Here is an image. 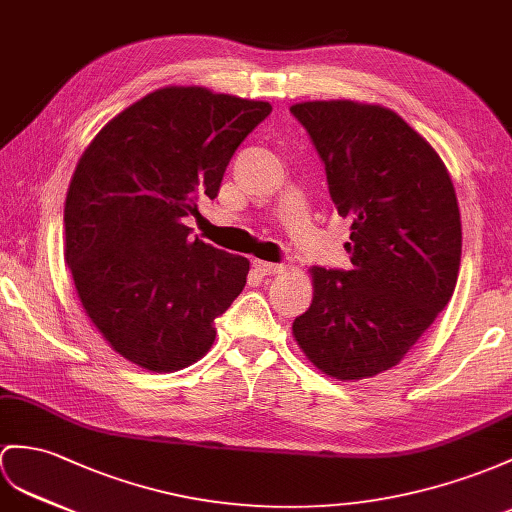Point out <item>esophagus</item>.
I'll return each instance as SVG.
<instances>
[{
    "label": "esophagus",
    "instance_id": "1",
    "mask_svg": "<svg viewBox=\"0 0 512 512\" xmlns=\"http://www.w3.org/2000/svg\"><path fill=\"white\" fill-rule=\"evenodd\" d=\"M254 269L263 273V276H271V273H278L282 267L276 263H267V260H254Z\"/></svg>",
    "mask_w": 512,
    "mask_h": 512
}]
</instances>
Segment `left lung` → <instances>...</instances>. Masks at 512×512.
<instances>
[{"label":"left lung","instance_id":"1","mask_svg":"<svg viewBox=\"0 0 512 512\" xmlns=\"http://www.w3.org/2000/svg\"><path fill=\"white\" fill-rule=\"evenodd\" d=\"M326 167L330 197L352 219V269L313 267V304L293 321L310 363L339 380L395 367L454 293L460 247L456 191L439 154L371 104L291 106Z\"/></svg>","mask_w":512,"mask_h":512}]
</instances>
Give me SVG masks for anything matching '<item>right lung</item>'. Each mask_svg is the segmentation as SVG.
Segmentation results:
<instances>
[{
  "instance_id": "add662e5",
  "label": "right lung",
  "mask_w": 512,
  "mask_h": 512,
  "mask_svg": "<svg viewBox=\"0 0 512 512\" xmlns=\"http://www.w3.org/2000/svg\"><path fill=\"white\" fill-rule=\"evenodd\" d=\"M267 102L167 86L108 121L84 149L65 202V260L78 297L115 352L178 371L215 341V319L249 260L191 239L186 217L215 199Z\"/></svg>"
}]
</instances>
